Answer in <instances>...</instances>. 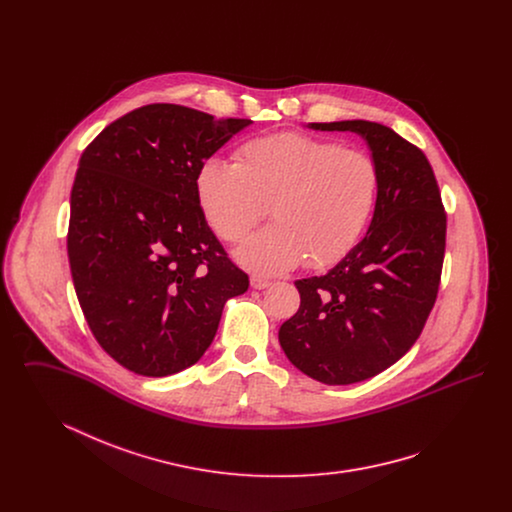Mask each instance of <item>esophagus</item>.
Listing matches in <instances>:
<instances>
[{"mask_svg": "<svg viewBox=\"0 0 512 512\" xmlns=\"http://www.w3.org/2000/svg\"><path fill=\"white\" fill-rule=\"evenodd\" d=\"M270 284H272V282L267 280V278H263V276H257V274L251 276V288H255V290H265Z\"/></svg>", "mask_w": 512, "mask_h": 512, "instance_id": "34e87169", "label": "esophagus"}]
</instances>
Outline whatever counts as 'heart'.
Here are the masks:
<instances>
[{
    "label": "heart",
    "mask_w": 512,
    "mask_h": 512,
    "mask_svg": "<svg viewBox=\"0 0 512 512\" xmlns=\"http://www.w3.org/2000/svg\"><path fill=\"white\" fill-rule=\"evenodd\" d=\"M378 186L368 153L297 132L253 138L238 147L236 163L207 159L195 174L201 213L224 242H242L270 207L274 224L236 251L259 274L303 259L315 268L340 261L363 234Z\"/></svg>",
    "instance_id": "obj_1"
}]
</instances>
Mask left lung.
Returning a JSON list of instances; mask_svg holds the SVG:
<instances>
[{
	"label": "left lung",
	"mask_w": 512,
	"mask_h": 512,
	"mask_svg": "<svg viewBox=\"0 0 512 512\" xmlns=\"http://www.w3.org/2000/svg\"><path fill=\"white\" fill-rule=\"evenodd\" d=\"M365 138L380 171L365 238L322 276L295 280L301 305L280 326L286 357L328 386L363 382L397 363L436 303L447 215L426 155L388 126L311 122Z\"/></svg>",
	"instance_id": "1"
}]
</instances>
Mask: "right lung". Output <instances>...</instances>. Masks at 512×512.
I'll list each match as a JSON object with an SVG mask.
<instances>
[{
    "label": "right lung",
    "instance_id": "obj_1",
    "mask_svg": "<svg viewBox=\"0 0 512 512\" xmlns=\"http://www.w3.org/2000/svg\"><path fill=\"white\" fill-rule=\"evenodd\" d=\"M249 119L151 103L84 149L71 192L74 290L103 351L151 378L195 365L249 288L209 228L195 174Z\"/></svg>",
    "mask_w": 512,
    "mask_h": 512
}]
</instances>
